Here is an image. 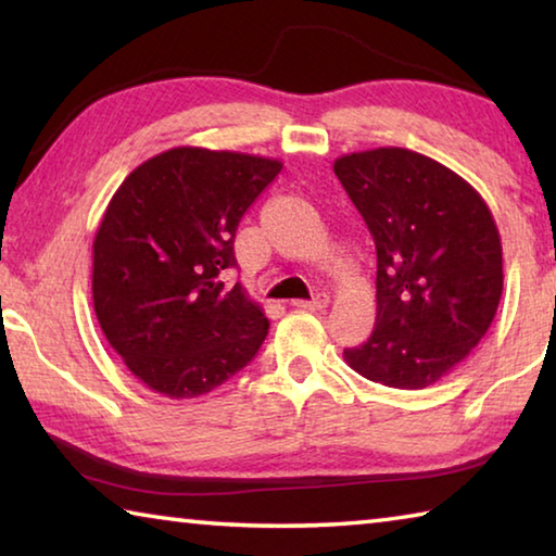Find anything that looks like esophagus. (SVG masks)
I'll return each mask as SVG.
<instances>
[{
    "mask_svg": "<svg viewBox=\"0 0 556 556\" xmlns=\"http://www.w3.org/2000/svg\"><path fill=\"white\" fill-rule=\"evenodd\" d=\"M291 306L304 308V312H324V308L328 306V296L326 294H318L312 301H294V304H291Z\"/></svg>",
    "mask_w": 556,
    "mask_h": 556,
    "instance_id": "34e87169",
    "label": "esophagus"
}]
</instances>
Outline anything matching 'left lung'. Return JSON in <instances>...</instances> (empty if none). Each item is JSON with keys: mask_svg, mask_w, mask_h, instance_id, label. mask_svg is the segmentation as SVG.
<instances>
[{"mask_svg": "<svg viewBox=\"0 0 556 556\" xmlns=\"http://www.w3.org/2000/svg\"><path fill=\"white\" fill-rule=\"evenodd\" d=\"M378 252L372 336L343 357L397 390H425L464 363L503 294V244L483 195L448 166L402 147L333 162Z\"/></svg>", "mask_w": 556, "mask_h": 556, "instance_id": "1", "label": "left lung"}]
</instances>
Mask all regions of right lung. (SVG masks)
<instances>
[{
	"mask_svg": "<svg viewBox=\"0 0 556 556\" xmlns=\"http://www.w3.org/2000/svg\"><path fill=\"white\" fill-rule=\"evenodd\" d=\"M279 172V159L174 147L110 199L92 242V306L149 390L201 397L260 351L269 321L228 271L240 218Z\"/></svg>",
	"mask_w": 556,
	"mask_h": 556,
	"instance_id": "1",
	"label": "right lung"
}]
</instances>
